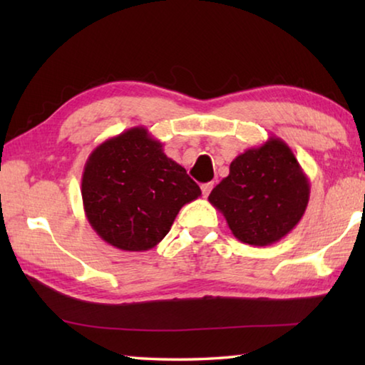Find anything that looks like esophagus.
<instances>
[{
	"label": "esophagus",
	"mask_w": 365,
	"mask_h": 365,
	"mask_svg": "<svg viewBox=\"0 0 365 365\" xmlns=\"http://www.w3.org/2000/svg\"><path fill=\"white\" fill-rule=\"evenodd\" d=\"M212 188H214V183H212V182H209V183H202V185H201L202 196L207 197V196H209V193H211V191H212Z\"/></svg>",
	"instance_id": "obj_1"
}]
</instances>
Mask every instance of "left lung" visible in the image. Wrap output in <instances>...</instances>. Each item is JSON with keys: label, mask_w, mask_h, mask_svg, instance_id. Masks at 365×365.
Returning <instances> with one entry per match:
<instances>
[{"label": "left lung", "mask_w": 365, "mask_h": 365, "mask_svg": "<svg viewBox=\"0 0 365 365\" xmlns=\"http://www.w3.org/2000/svg\"><path fill=\"white\" fill-rule=\"evenodd\" d=\"M311 185L285 141L270 137L230 164V174L209 195L233 237L252 246L274 245L298 225Z\"/></svg>", "instance_id": "1"}]
</instances>
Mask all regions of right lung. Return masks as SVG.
<instances>
[{
    "instance_id": "right-lung-1",
    "label": "right lung",
    "mask_w": 365,
    "mask_h": 365,
    "mask_svg": "<svg viewBox=\"0 0 365 365\" xmlns=\"http://www.w3.org/2000/svg\"><path fill=\"white\" fill-rule=\"evenodd\" d=\"M197 196L200 187L145 127L103 141L83 168L86 219L104 242L122 251L154 248L178 211Z\"/></svg>"
}]
</instances>
